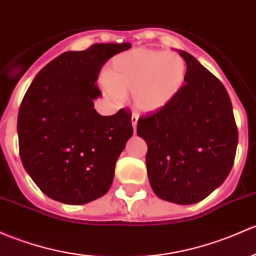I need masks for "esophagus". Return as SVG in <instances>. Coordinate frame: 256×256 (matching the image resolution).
<instances>
[{
    "mask_svg": "<svg viewBox=\"0 0 256 256\" xmlns=\"http://www.w3.org/2000/svg\"><path fill=\"white\" fill-rule=\"evenodd\" d=\"M137 121H138V114H136V112H132V116H131V122H132L134 130H136Z\"/></svg>",
    "mask_w": 256,
    "mask_h": 256,
    "instance_id": "obj_1",
    "label": "esophagus"
}]
</instances>
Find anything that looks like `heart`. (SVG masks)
Here are the masks:
<instances>
[{
    "label": "heart",
    "mask_w": 256,
    "mask_h": 256,
    "mask_svg": "<svg viewBox=\"0 0 256 256\" xmlns=\"http://www.w3.org/2000/svg\"><path fill=\"white\" fill-rule=\"evenodd\" d=\"M186 80V64L180 55L160 50L134 49L112 61L104 87L112 99L121 102L126 92L142 112H157L180 93Z\"/></svg>",
    "instance_id": "1"
}]
</instances>
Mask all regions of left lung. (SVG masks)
<instances>
[{
    "label": "left lung",
    "instance_id": "obj_1",
    "mask_svg": "<svg viewBox=\"0 0 256 256\" xmlns=\"http://www.w3.org/2000/svg\"><path fill=\"white\" fill-rule=\"evenodd\" d=\"M186 80L173 102L137 121L147 142L146 166L158 198L192 205L222 184L234 163L238 128L224 86L192 55L179 50Z\"/></svg>",
    "mask_w": 256,
    "mask_h": 256
}]
</instances>
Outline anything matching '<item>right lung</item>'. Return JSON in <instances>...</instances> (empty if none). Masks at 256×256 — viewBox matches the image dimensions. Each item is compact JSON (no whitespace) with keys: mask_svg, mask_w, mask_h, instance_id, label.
Listing matches in <instances>:
<instances>
[{"mask_svg":"<svg viewBox=\"0 0 256 256\" xmlns=\"http://www.w3.org/2000/svg\"><path fill=\"white\" fill-rule=\"evenodd\" d=\"M130 42L94 44L66 51L42 67L18 112L23 166L50 198L83 205L106 195L115 163L132 136L130 110L102 116L93 99L102 66Z\"/></svg>","mask_w":256,"mask_h":256,"instance_id":"obj_1","label":"right lung"}]
</instances>
